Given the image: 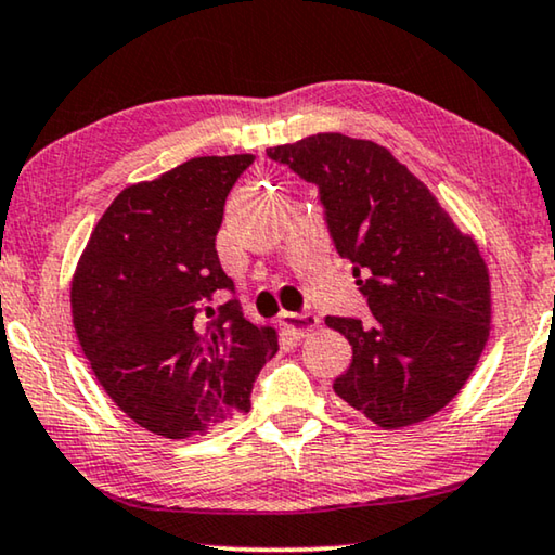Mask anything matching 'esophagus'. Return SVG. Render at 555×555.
Wrapping results in <instances>:
<instances>
[{"label": "esophagus", "mask_w": 555, "mask_h": 555, "mask_svg": "<svg viewBox=\"0 0 555 555\" xmlns=\"http://www.w3.org/2000/svg\"><path fill=\"white\" fill-rule=\"evenodd\" d=\"M279 322L286 330V334H292L294 339H304V337H309L311 332H317L319 317L299 314V311H284V314L279 317Z\"/></svg>", "instance_id": "esophagus-1"}]
</instances>
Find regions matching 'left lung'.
<instances>
[{"mask_svg":"<svg viewBox=\"0 0 555 555\" xmlns=\"http://www.w3.org/2000/svg\"><path fill=\"white\" fill-rule=\"evenodd\" d=\"M267 153L319 185L334 246L370 301L364 322L326 317L352 345L334 392L385 430L433 417L490 337V274L475 238L372 140L317 132Z\"/></svg>","mask_w":555,"mask_h":555,"instance_id":"8db88e82","label":"left lung"}]
</instances>
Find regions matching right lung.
<instances>
[{
	"mask_svg": "<svg viewBox=\"0 0 555 555\" xmlns=\"http://www.w3.org/2000/svg\"><path fill=\"white\" fill-rule=\"evenodd\" d=\"M251 153L203 155L122 189L90 233L69 304L80 347L132 423L181 440L251 408L279 352L274 326L246 322L218 261L225 196Z\"/></svg>",
	"mask_w": 555,
	"mask_h": 555,
	"instance_id": "add662e5",
	"label": "right lung"
}]
</instances>
